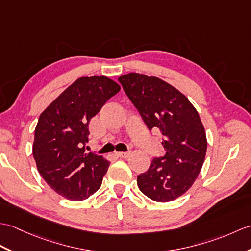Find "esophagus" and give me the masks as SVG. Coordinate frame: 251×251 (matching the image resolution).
Masks as SVG:
<instances>
[{
  "instance_id": "obj_1",
  "label": "esophagus",
  "mask_w": 251,
  "mask_h": 251,
  "mask_svg": "<svg viewBox=\"0 0 251 251\" xmlns=\"http://www.w3.org/2000/svg\"><path fill=\"white\" fill-rule=\"evenodd\" d=\"M116 155H118V157H120V158H128L130 155V152H119L116 153Z\"/></svg>"
}]
</instances>
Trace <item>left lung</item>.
<instances>
[{"mask_svg":"<svg viewBox=\"0 0 251 251\" xmlns=\"http://www.w3.org/2000/svg\"><path fill=\"white\" fill-rule=\"evenodd\" d=\"M119 82L149 129L158 128L162 135L165 155L138 176V187L156 202L176 199L191 187L204 162L207 142L200 116L187 97L159 78L130 73Z\"/></svg>","mask_w":251,"mask_h":251,"instance_id":"1","label":"left lung"}]
</instances>
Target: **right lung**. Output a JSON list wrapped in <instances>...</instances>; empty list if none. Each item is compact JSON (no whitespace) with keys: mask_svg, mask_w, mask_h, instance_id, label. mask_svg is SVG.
<instances>
[{"mask_svg":"<svg viewBox=\"0 0 251 251\" xmlns=\"http://www.w3.org/2000/svg\"><path fill=\"white\" fill-rule=\"evenodd\" d=\"M120 90L118 83L104 75L79 78L39 116L34 159L47 184L68 200L87 199L101 186L110 162L85 152L89 124Z\"/></svg>","mask_w":251,"mask_h":251,"instance_id":"right-lung-1","label":"right lung"}]
</instances>
